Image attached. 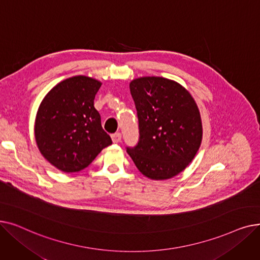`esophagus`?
I'll use <instances>...</instances> for the list:
<instances>
[{
    "label": "esophagus",
    "instance_id": "34e87169",
    "mask_svg": "<svg viewBox=\"0 0 260 260\" xmlns=\"http://www.w3.org/2000/svg\"><path fill=\"white\" fill-rule=\"evenodd\" d=\"M112 140H113L114 143L120 142V140H121V134H120V133H115V134H113V135H112Z\"/></svg>",
    "mask_w": 260,
    "mask_h": 260
}]
</instances>
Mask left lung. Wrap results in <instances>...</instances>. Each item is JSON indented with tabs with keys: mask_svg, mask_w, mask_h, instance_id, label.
Returning a JSON list of instances; mask_svg holds the SVG:
<instances>
[{
	"mask_svg": "<svg viewBox=\"0 0 260 260\" xmlns=\"http://www.w3.org/2000/svg\"><path fill=\"white\" fill-rule=\"evenodd\" d=\"M139 122V141L126 152L149 179L178 175L198 152L202 124L198 106L179 83L143 77L129 83Z\"/></svg>",
	"mask_w": 260,
	"mask_h": 260,
	"instance_id": "1",
	"label": "left lung"
}]
</instances>
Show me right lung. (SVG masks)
Returning <instances> with one entry per match:
<instances>
[{
  "label": "right lung",
  "instance_id": "1",
  "mask_svg": "<svg viewBox=\"0 0 260 260\" xmlns=\"http://www.w3.org/2000/svg\"><path fill=\"white\" fill-rule=\"evenodd\" d=\"M101 82L85 76L68 78L45 95L38 109L35 137L43 157L58 170L87 168L112 139L93 106Z\"/></svg>",
  "mask_w": 260,
  "mask_h": 260
}]
</instances>
